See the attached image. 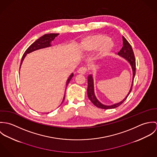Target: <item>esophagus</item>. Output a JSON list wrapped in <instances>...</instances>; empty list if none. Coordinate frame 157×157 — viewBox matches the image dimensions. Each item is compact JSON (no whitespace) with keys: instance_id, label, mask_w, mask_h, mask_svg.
Here are the masks:
<instances>
[{"instance_id":"34e87169","label":"esophagus","mask_w":157,"mask_h":157,"mask_svg":"<svg viewBox=\"0 0 157 157\" xmlns=\"http://www.w3.org/2000/svg\"><path fill=\"white\" fill-rule=\"evenodd\" d=\"M87 68L86 67H80L78 71H77V72L78 74H85L86 72H87Z\"/></svg>"}]
</instances>
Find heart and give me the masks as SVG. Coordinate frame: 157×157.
Segmentation results:
<instances>
[{
	"label": "heart",
	"mask_w": 157,
	"mask_h": 157,
	"mask_svg": "<svg viewBox=\"0 0 157 157\" xmlns=\"http://www.w3.org/2000/svg\"><path fill=\"white\" fill-rule=\"evenodd\" d=\"M84 48L88 51L98 49L97 57L100 59L108 56L112 51L113 43L110 39L101 34L94 35L87 37L83 41Z\"/></svg>",
	"instance_id": "1"
}]
</instances>
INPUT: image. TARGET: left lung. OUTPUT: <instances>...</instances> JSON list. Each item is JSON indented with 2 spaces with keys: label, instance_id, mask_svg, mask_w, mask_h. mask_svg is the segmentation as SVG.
Here are the masks:
<instances>
[{
  "label": "left lung",
  "instance_id": "1",
  "mask_svg": "<svg viewBox=\"0 0 157 157\" xmlns=\"http://www.w3.org/2000/svg\"><path fill=\"white\" fill-rule=\"evenodd\" d=\"M123 46L121 48V49L120 51V52H118V55L120 56L124 59H126L131 65L132 69V72H133V77H132V82L131 85V87L130 90L128 93V94L126 95V97L120 102L110 105V106H106L105 105H103L96 98L95 94H94V80L92 75L90 74L89 75L88 77V86L87 89V93H88V98L90 100V101L97 107L101 108V109H113L115 108L118 107L120 106L127 98V97L129 96V94L131 93V90H132V86H133V83H134V79L135 75V72H136V64H135V58L134 54L133 49L132 48L131 45L128 42V41L124 38V37L123 36Z\"/></svg>",
  "mask_w": 157,
  "mask_h": 157
}]
</instances>
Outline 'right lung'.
<instances>
[{
	"label": "right lung",
	"mask_w": 157,
	"mask_h": 157,
	"mask_svg": "<svg viewBox=\"0 0 157 157\" xmlns=\"http://www.w3.org/2000/svg\"><path fill=\"white\" fill-rule=\"evenodd\" d=\"M59 34H54V33H51V34H45L43 36H42L41 37H40L39 39H37L36 41H35L33 44L30 45L28 49L25 51V52H24L22 58L21 60V65H20V69H21V65L25 57V56H26L27 54H29L33 51H34L36 50L37 49H42V48H47V47H49L51 46V41L54 40V39L59 35ZM74 76L73 73H72L71 74V75L69 76V77L67 79V85L66 86H67L69 82H70L71 79L72 78V77ZM65 95H64V98L63 100L62 101V103L63 102L64 100H65Z\"/></svg>",
	"instance_id": "1"
}]
</instances>
